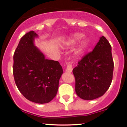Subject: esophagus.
<instances>
[{"label":"esophagus","mask_w":127,"mask_h":127,"mask_svg":"<svg viewBox=\"0 0 127 127\" xmlns=\"http://www.w3.org/2000/svg\"><path fill=\"white\" fill-rule=\"evenodd\" d=\"M73 67H72V64H71V63L69 62L67 63V66H66V71L67 72H71L72 71Z\"/></svg>","instance_id":"34e87169"}]
</instances>
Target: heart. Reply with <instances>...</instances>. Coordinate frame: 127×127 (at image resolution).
<instances>
[{
	"mask_svg": "<svg viewBox=\"0 0 127 127\" xmlns=\"http://www.w3.org/2000/svg\"><path fill=\"white\" fill-rule=\"evenodd\" d=\"M84 37V35L82 34H75L74 35H73L69 39V40L67 41V43L69 45H74L75 43H77V42H79L82 38ZM88 40H84V42H82L81 44L79 45V47H78L77 50V52L79 54H81V53H84L86 49L87 48L88 46Z\"/></svg>",
	"mask_w": 127,
	"mask_h": 127,
	"instance_id": "heart-1",
	"label": "heart"
}]
</instances>
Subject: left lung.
Returning a JSON list of instances; mask_svg holds the SVG:
<instances>
[{
  "label": "left lung",
  "instance_id": "1",
  "mask_svg": "<svg viewBox=\"0 0 127 127\" xmlns=\"http://www.w3.org/2000/svg\"><path fill=\"white\" fill-rule=\"evenodd\" d=\"M113 71L111 46L102 36L93 50L84 56L73 69L76 94L85 100L102 96L111 85Z\"/></svg>",
  "mask_w": 127,
  "mask_h": 127
}]
</instances>
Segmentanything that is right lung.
<instances>
[{"instance_id":"1","label":"right lung","mask_w":127,"mask_h":127,"mask_svg":"<svg viewBox=\"0 0 127 127\" xmlns=\"http://www.w3.org/2000/svg\"><path fill=\"white\" fill-rule=\"evenodd\" d=\"M37 37L32 31L21 37L14 53L13 73L19 91L27 99L44 104L56 96L63 71L58 61L45 59L35 47Z\"/></svg>"}]
</instances>
